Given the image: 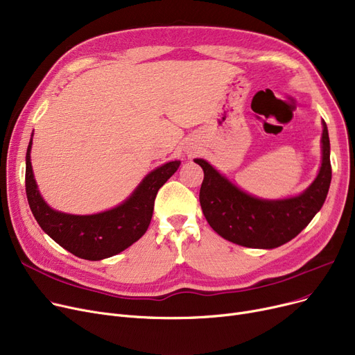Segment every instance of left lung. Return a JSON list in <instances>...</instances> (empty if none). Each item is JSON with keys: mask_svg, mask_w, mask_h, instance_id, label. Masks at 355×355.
<instances>
[{"mask_svg": "<svg viewBox=\"0 0 355 355\" xmlns=\"http://www.w3.org/2000/svg\"><path fill=\"white\" fill-rule=\"evenodd\" d=\"M329 137L322 119L321 166L315 180L297 196L260 198L241 190L202 158L200 204L211 229L232 243L252 249H275L300 234L324 206L331 184Z\"/></svg>", "mask_w": 355, "mask_h": 355, "instance_id": "left-lung-1", "label": "left lung"}]
</instances>
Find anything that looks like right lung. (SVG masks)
<instances>
[{
	"label": "right lung",
	"instance_id": "right-lung-1",
	"mask_svg": "<svg viewBox=\"0 0 355 355\" xmlns=\"http://www.w3.org/2000/svg\"><path fill=\"white\" fill-rule=\"evenodd\" d=\"M33 134L26 154V193L31 213L46 234L67 252L86 260L115 256L139 240L153 218L158 190L181 164L168 161L137 185L118 206L95 214H70L51 209L40 194L31 165Z\"/></svg>",
	"mask_w": 355,
	"mask_h": 355
}]
</instances>
